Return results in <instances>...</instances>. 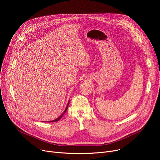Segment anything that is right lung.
<instances>
[{
	"label": "right lung",
	"mask_w": 160,
	"mask_h": 160,
	"mask_svg": "<svg viewBox=\"0 0 160 160\" xmlns=\"http://www.w3.org/2000/svg\"><path fill=\"white\" fill-rule=\"evenodd\" d=\"M69 102H68V104H67V107H66V108H65V111L63 112V113L58 117V118H57V119H54V120H53V121H49V122H56V121H58L59 120H60L62 117H63V115L65 114V113L66 112V111H67V108H68V106H69Z\"/></svg>",
	"instance_id": "right-lung-1"
}]
</instances>
